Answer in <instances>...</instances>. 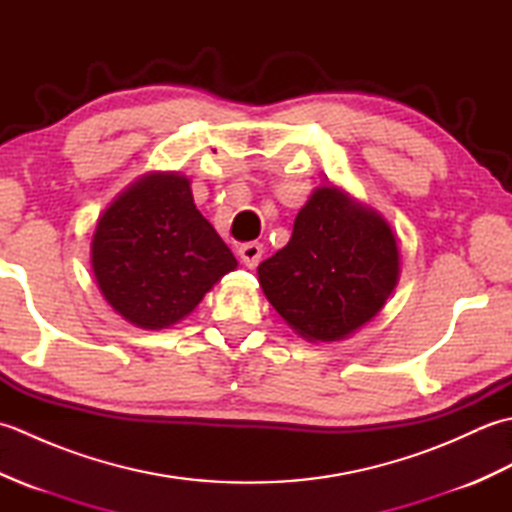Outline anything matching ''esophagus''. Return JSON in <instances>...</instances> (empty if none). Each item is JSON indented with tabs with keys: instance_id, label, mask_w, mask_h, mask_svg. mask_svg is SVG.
Segmentation results:
<instances>
[{
	"instance_id": "34e87169",
	"label": "esophagus",
	"mask_w": 512,
	"mask_h": 512,
	"mask_svg": "<svg viewBox=\"0 0 512 512\" xmlns=\"http://www.w3.org/2000/svg\"><path fill=\"white\" fill-rule=\"evenodd\" d=\"M237 255L244 262V266L255 268L259 264V259H262V255H264V246L259 244V242H248V244L239 246Z\"/></svg>"
}]
</instances>
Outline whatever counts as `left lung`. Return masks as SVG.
Segmentation results:
<instances>
[{
	"label": "left lung",
	"instance_id": "left-lung-1",
	"mask_svg": "<svg viewBox=\"0 0 512 512\" xmlns=\"http://www.w3.org/2000/svg\"><path fill=\"white\" fill-rule=\"evenodd\" d=\"M257 277L303 339L343 341L372 321L398 286V237L372 206L321 184L297 213L290 242L259 264Z\"/></svg>",
	"mask_w": 512,
	"mask_h": 512
}]
</instances>
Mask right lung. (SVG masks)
Instances as JSON below:
<instances>
[{"instance_id": "1", "label": "right lung", "mask_w": 512, "mask_h": 512, "mask_svg": "<svg viewBox=\"0 0 512 512\" xmlns=\"http://www.w3.org/2000/svg\"><path fill=\"white\" fill-rule=\"evenodd\" d=\"M90 262L105 301L143 330L180 323L237 268L178 171H147L116 195L96 220Z\"/></svg>"}]
</instances>
